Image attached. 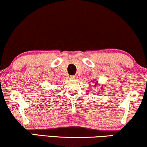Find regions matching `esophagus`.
Masks as SVG:
<instances>
[{"mask_svg":"<svg viewBox=\"0 0 147 147\" xmlns=\"http://www.w3.org/2000/svg\"><path fill=\"white\" fill-rule=\"evenodd\" d=\"M76 77H76L75 75H71V76H70V79H75Z\"/></svg>","mask_w":147,"mask_h":147,"instance_id":"1","label":"esophagus"}]
</instances>
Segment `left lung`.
<instances>
[{
  "mask_svg": "<svg viewBox=\"0 0 147 147\" xmlns=\"http://www.w3.org/2000/svg\"><path fill=\"white\" fill-rule=\"evenodd\" d=\"M96 83H97V82H96ZM96 83V84H97V83Z\"/></svg>",
  "mask_w": 147,
  "mask_h": 147,
  "instance_id": "left-lung-1",
  "label": "left lung"
}]
</instances>
